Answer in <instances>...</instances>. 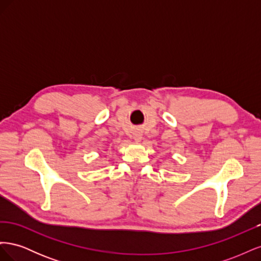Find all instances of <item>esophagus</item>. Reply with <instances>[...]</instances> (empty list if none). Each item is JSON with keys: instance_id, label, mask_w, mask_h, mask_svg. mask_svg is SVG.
<instances>
[{"instance_id": "obj_1", "label": "esophagus", "mask_w": 261, "mask_h": 261, "mask_svg": "<svg viewBox=\"0 0 261 261\" xmlns=\"http://www.w3.org/2000/svg\"><path fill=\"white\" fill-rule=\"evenodd\" d=\"M134 139H135L136 141H140L141 140V135H140V134H135V136H134Z\"/></svg>"}]
</instances>
